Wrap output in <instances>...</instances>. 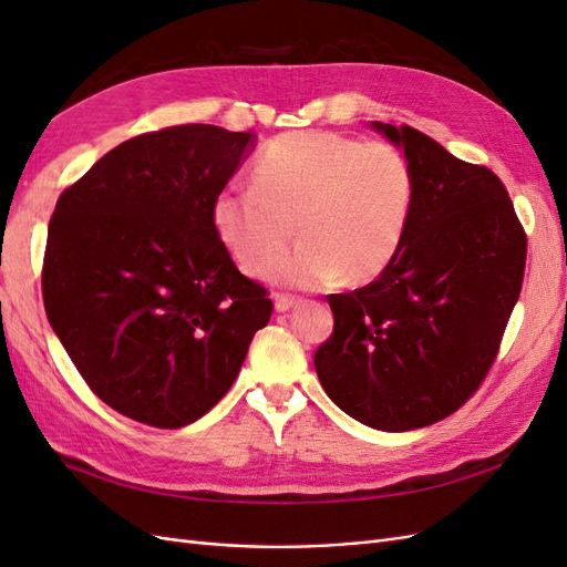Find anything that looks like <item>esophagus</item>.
<instances>
[{
    "label": "esophagus",
    "mask_w": 567,
    "mask_h": 567,
    "mask_svg": "<svg viewBox=\"0 0 567 567\" xmlns=\"http://www.w3.org/2000/svg\"><path fill=\"white\" fill-rule=\"evenodd\" d=\"M300 302L298 296H290V293H277L274 296V310L277 312H288L290 307H296Z\"/></svg>",
    "instance_id": "1"
}]
</instances>
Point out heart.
Returning <instances> with one entry per match:
<instances>
[{"label":"heart","mask_w":567,"mask_h":567,"mask_svg":"<svg viewBox=\"0 0 567 567\" xmlns=\"http://www.w3.org/2000/svg\"><path fill=\"white\" fill-rule=\"evenodd\" d=\"M414 205V177L400 148L362 144L336 132H288L271 140L252 167V186L225 192L215 227L236 265L262 277L321 286L338 277L371 281L392 262Z\"/></svg>","instance_id":"heart-1"}]
</instances>
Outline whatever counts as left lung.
I'll return each mask as SVG.
<instances>
[{
	"label": "left lung",
	"instance_id": "8db88e82",
	"mask_svg": "<svg viewBox=\"0 0 567 567\" xmlns=\"http://www.w3.org/2000/svg\"><path fill=\"white\" fill-rule=\"evenodd\" d=\"M373 127L404 146L414 205L381 277L329 296L333 333L315 369L346 414L402 433L447 419L487 379L523 288L527 234L489 167L409 125Z\"/></svg>",
	"mask_w": 567,
	"mask_h": 567
}]
</instances>
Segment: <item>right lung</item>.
I'll return each instance as SVG.
<instances>
[{
  "mask_svg": "<svg viewBox=\"0 0 567 567\" xmlns=\"http://www.w3.org/2000/svg\"><path fill=\"white\" fill-rule=\"evenodd\" d=\"M250 140L215 125L132 136L56 200L47 319L90 390L132 421L175 431L208 414L271 317L215 227Z\"/></svg>",
  "mask_w": 567,
  "mask_h": 567,
  "instance_id": "right-lung-1",
  "label": "right lung"
}]
</instances>
